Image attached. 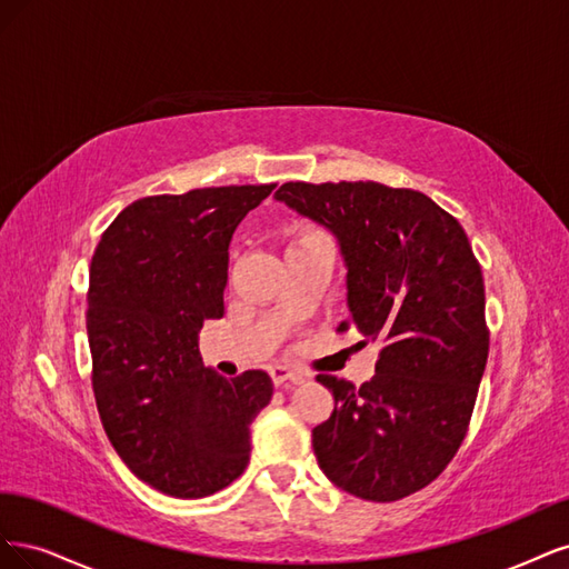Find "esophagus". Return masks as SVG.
<instances>
[{
  "mask_svg": "<svg viewBox=\"0 0 569 569\" xmlns=\"http://www.w3.org/2000/svg\"><path fill=\"white\" fill-rule=\"evenodd\" d=\"M269 376L273 380V385H298L305 380V376L300 371H292L283 363H273L269 366Z\"/></svg>",
  "mask_w": 569,
  "mask_h": 569,
  "instance_id": "34e87169",
  "label": "esophagus"
}]
</instances>
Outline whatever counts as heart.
<instances>
[{
	"mask_svg": "<svg viewBox=\"0 0 569 569\" xmlns=\"http://www.w3.org/2000/svg\"><path fill=\"white\" fill-rule=\"evenodd\" d=\"M311 236H319V233H315V231H311V233H305L302 238H311Z\"/></svg>",
	"mask_w": 569,
	"mask_h": 569,
	"instance_id": "heart-1",
	"label": "heart"
}]
</instances>
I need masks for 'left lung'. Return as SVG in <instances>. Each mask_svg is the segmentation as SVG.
Listing matches in <instances>:
<instances>
[{
    "mask_svg": "<svg viewBox=\"0 0 569 569\" xmlns=\"http://www.w3.org/2000/svg\"><path fill=\"white\" fill-rule=\"evenodd\" d=\"M273 198L333 233L350 321L363 342H380L361 388L317 376L336 399L311 430L319 468L352 497L405 499L461 447L487 366L485 283L468 236L426 193L378 181H288Z\"/></svg>",
    "mask_w": 569,
    "mask_h": 569,
    "instance_id": "left-lung-1",
    "label": "left lung"
}]
</instances>
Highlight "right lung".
Returning <instances> with one entry per match:
<instances>
[{
    "label": "right lung",
    "mask_w": 569,
    "mask_h": 569,
    "mask_svg": "<svg viewBox=\"0 0 569 569\" xmlns=\"http://www.w3.org/2000/svg\"><path fill=\"white\" fill-rule=\"evenodd\" d=\"M273 191L196 189L124 208L89 267L91 385L108 439L139 480L177 499L229 487L250 461V426L273 395L264 371L224 378L198 333L222 319L229 243Z\"/></svg>",
    "instance_id": "obj_1"
}]
</instances>
